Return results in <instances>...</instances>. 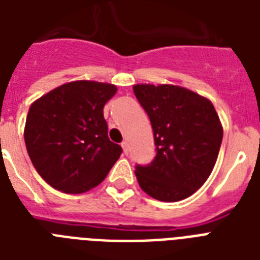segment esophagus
Returning a JSON list of instances; mask_svg holds the SVG:
<instances>
[{
  "label": "esophagus",
  "mask_w": 260,
  "mask_h": 260,
  "mask_svg": "<svg viewBox=\"0 0 260 260\" xmlns=\"http://www.w3.org/2000/svg\"><path fill=\"white\" fill-rule=\"evenodd\" d=\"M121 147L122 150H124V154H128V142H122Z\"/></svg>",
  "instance_id": "obj_1"
}]
</instances>
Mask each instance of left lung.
<instances>
[{"label": "left lung", "instance_id": "8db88e82", "mask_svg": "<svg viewBox=\"0 0 260 260\" xmlns=\"http://www.w3.org/2000/svg\"><path fill=\"white\" fill-rule=\"evenodd\" d=\"M134 93L150 117L156 155L136 165L140 187L155 200H185L201 187L213 170L222 128L212 102L173 85H136Z\"/></svg>", "mask_w": 260, "mask_h": 260}]
</instances>
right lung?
<instances>
[{
  "instance_id": "right-lung-1",
  "label": "right lung",
  "mask_w": 260,
  "mask_h": 260,
  "mask_svg": "<svg viewBox=\"0 0 260 260\" xmlns=\"http://www.w3.org/2000/svg\"><path fill=\"white\" fill-rule=\"evenodd\" d=\"M117 89L77 81L34 102L24 140L35 169L54 189L79 194L100 185L122 152L110 142L104 106Z\"/></svg>"
}]
</instances>
